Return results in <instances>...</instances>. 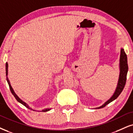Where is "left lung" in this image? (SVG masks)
<instances>
[{
	"mask_svg": "<svg viewBox=\"0 0 133 133\" xmlns=\"http://www.w3.org/2000/svg\"><path fill=\"white\" fill-rule=\"evenodd\" d=\"M119 68V74L117 88H116V89L114 92V94H113L112 97H111L109 100H107L104 104L102 105L101 106L98 107H96V109H101V108L105 107L107 105L109 104V103L112 102V101H114V100L117 99L124 89V86H125L126 84V81H127V76L128 71V66L127 54H126L124 49L123 48H121L120 50Z\"/></svg>",
	"mask_w": 133,
	"mask_h": 133,
	"instance_id": "obj_1",
	"label": "left lung"
}]
</instances>
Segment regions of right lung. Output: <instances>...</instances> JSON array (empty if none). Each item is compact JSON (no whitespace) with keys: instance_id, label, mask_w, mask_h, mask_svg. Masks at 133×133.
Here are the masks:
<instances>
[{"instance_id":"right-lung-1","label":"right lung","mask_w":133,"mask_h":133,"mask_svg":"<svg viewBox=\"0 0 133 133\" xmlns=\"http://www.w3.org/2000/svg\"><path fill=\"white\" fill-rule=\"evenodd\" d=\"M8 67H9V65H8V63L7 62H6V64H5V71H6V81H7V83H8V84H9V88H10V91H11V92L12 93V94L14 95V96L15 97V99H16V101H17L18 102H19V103H21V104H23V105L24 106H25L26 107H27V108H28L29 109H31V110H34V111H35V110H33V109H32L31 108V107H29V105H28L26 103V102H24V101H23L22 100H21L20 98H19V97L17 96V95H16V94H15V91H14V90L13 89V88H12V87H11V84H10V81H9V78H8L7 77V76H8ZM51 109L50 108V109H49V108H47V109H43V110H42L41 111H40V112H47V111H49Z\"/></svg>"}]
</instances>
